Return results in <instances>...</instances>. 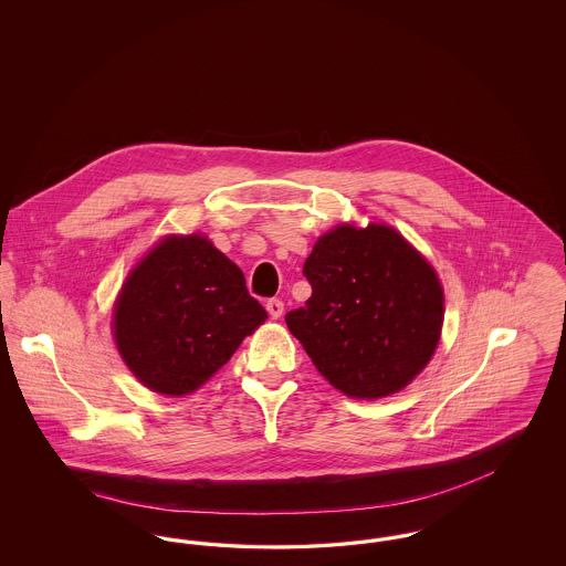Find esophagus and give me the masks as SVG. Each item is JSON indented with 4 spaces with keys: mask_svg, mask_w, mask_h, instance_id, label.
<instances>
[{
    "mask_svg": "<svg viewBox=\"0 0 566 566\" xmlns=\"http://www.w3.org/2000/svg\"><path fill=\"white\" fill-rule=\"evenodd\" d=\"M265 307H268V312H270V316L273 321H277V318L282 316V312H284V303H282L280 298H270V301L265 303Z\"/></svg>",
    "mask_w": 566,
    "mask_h": 566,
    "instance_id": "esophagus-1",
    "label": "esophagus"
}]
</instances>
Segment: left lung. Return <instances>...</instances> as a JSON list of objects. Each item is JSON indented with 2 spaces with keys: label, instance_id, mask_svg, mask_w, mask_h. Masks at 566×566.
<instances>
[{
  "label": "left lung",
  "instance_id": "left-lung-1",
  "mask_svg": "<svg viewBox=\"0 0 566 566\" xmlns=\"http://www.w3.org/2000/svg\"><path fill=\"white\" fill-rule=\"evenodd\" d=\"M312 296L286 314L316 369L354 399L399 392L431 360L443 289L431 263L386 224H339L303 265Z\"/></svg>",
  "mask_w": 566,
  "mask_h": 566
}]
</instances>
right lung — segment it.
<instances>
[{"label": "right lung", "instance_id": "1", "mask_svg": "<svg viewBox=\"0 0 566 566\" xmlns=\"http://www.w3.org/2000/svg\"><path fill=\"white\" fill-rule=\"evenodd\" d=\"M268 312L242 270L203 235H169L129 273L114 342L146 388L182 397L203 386Z\"/></svg>", "mask_w": 566, "mask_h": 566}]
</instances>
